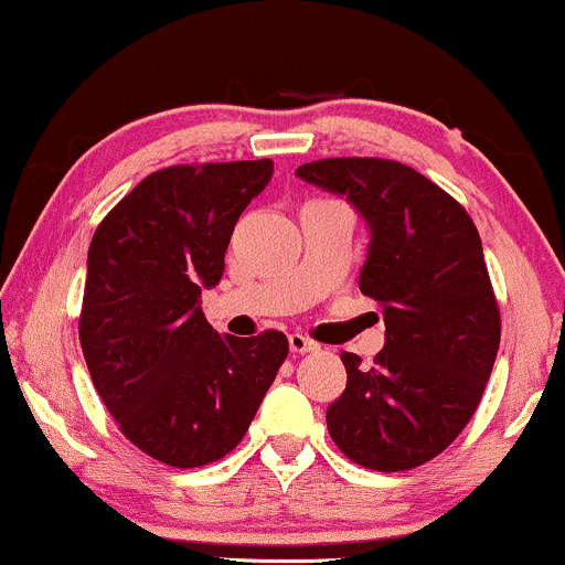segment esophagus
<instances>
[{"label":"esophagus","instance_id":"esophagus-1","mask_svg":"<svg viewBox=\"0 0 565 565\" xmlns=\"http://www.w3.org/2000/svg\"><path fill=\"white\" fill-rule=\"evenodd\" d=\"M289 350L291 353H313V350H319V342H313L310 337L295 332L289 334Z\"/></svg>","mask_w":565,"mask_h":565}]
</instances>
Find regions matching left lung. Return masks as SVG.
Returning <instances> with one entry per match:
<instances>
[{
  "label": "left lung",
  "mask_w": 565,
  "mask_h": 565,
  "mask_svg": "<svg viewBox=\"0 0 565 565\" xmlns=\"http://www.w3.org/2000/svg\"><path fill=\"white\" fill-rule=\"evenodd\" d=\"M297 178L345 196L369 228L359 287L385 316V348L364 366L342 353L348 385L329 436L369 470L438 457L476 414L499 350V308L468 212L391 159H321Z\"/></svg>",
  "instance_id": "8db88e82"
}]
</instances>
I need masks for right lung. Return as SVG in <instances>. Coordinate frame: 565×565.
I'll use <instances>...</instances> for the list:
<instances>
[{
	"label": "right lung",
	"mask_w": 565,
	"mask_h": 565,
	"mask_svg": "<svg viewBox=\"0 0 565 565\" xmlns=\"http://www.w3.org/2000/svg\"><path fill=\"white\" fill-rule=\"evenodd\" d=\"M274 161L180 164L148 174L97 225L79 342L119 430L172 468L217 462L244 438L278 366L281 332L220 337L201 310L238 217Z\"/></svg>",
	"instance_id": "add662e5"
}]
</instances>
